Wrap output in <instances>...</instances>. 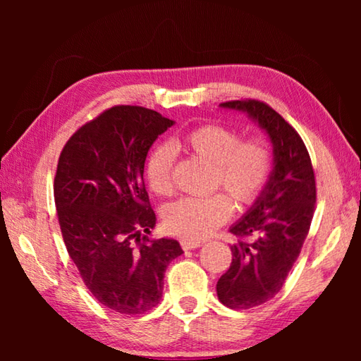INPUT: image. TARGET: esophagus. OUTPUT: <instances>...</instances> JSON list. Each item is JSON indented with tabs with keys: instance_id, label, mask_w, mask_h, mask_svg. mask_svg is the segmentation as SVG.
<instances>
[{
	"instance_id": "obj_1",
	"label": "esophagus",
	"mask_w": 361,
	"mask_h": 361,
	"mask_svg": "<svg viewBox=\"0 0 361 361\" xmlns=\"http://www.w3.org/2000/svg\"><path fill=\"white\" fill-rule=\"evenodd\" d=\"M181 247H183V250H195V248L202 247V242H200V240H192V239H183L181 240Z\"/></svg>"
}]
</instances>
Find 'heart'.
I'll list each match as a JSON object with an SVG mask.
<instances>
[{"label": "heart", "mask_w": 361, "mask_h": 361, "mask_svg": "<svg viewBox=\"0 0 361 361\" xmlns=\"http://www.w3.org/2000/svg\"><path fill=\"white\" fill-rule=\"evenodd\" d=\"M180 146L213 164L215 185L239 205L252 204L258 197L271 172V152L264 143L258 140L240 142L239 133L229 127L207 124L188 132L181 142L162 143L151 151L146 161V180L159 195L172 192L175 149ZM231 213L232 204L224 194L183 197L167 207L164 223L170 232L185 239H204L228 221Z\"/></svg>", "instance_id": "b5f03b06"}]
</instances>
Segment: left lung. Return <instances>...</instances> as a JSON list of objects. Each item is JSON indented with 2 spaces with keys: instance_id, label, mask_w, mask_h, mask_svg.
Here are the masks:
<instances>
[{
  "instance_id": "obj_1",
  "label": "left lung",
  "mask_w": 361,
  "mask_h": 361,
  "mask_svg": "<svg viewBox=\"0 0 361 361\" xmlns=\"http://www.w3.org/2000/svg\"><path fill=\"white\" fill-rule=\"evenodd\" d=\"M219 108L248 116L272 145V170L243 216L231 226L250 242L231 245L232 262L216 283L218 299L231 309L267 302L283 286L307 237L315 207V176L301 137L266 103L226 102Z\"/></svg>"
}]
</instances>
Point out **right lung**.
I'll return each mask as SVG.
<instances>
[{
  "instance_id": "right-lung-1",
  "label": "right lung",
  "mask_w": 361,
  "mask_h": 361,
  "mask_svg": "<svg viewBox=\"0 0 361 361\" xmlns=\"http://www.w3.org/2000/svg\"><path fill=\"white\" fill-rule=\"evenodd\" d=\"M173 124L142 106L109 108L59 159L54 199L65 247L89 291L114 312L157 305L166 269L183 253L178 240L145 235L156 226L143 183L146 154Z\"/></svg>"
}]
</instances>
